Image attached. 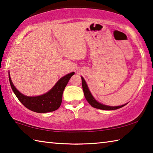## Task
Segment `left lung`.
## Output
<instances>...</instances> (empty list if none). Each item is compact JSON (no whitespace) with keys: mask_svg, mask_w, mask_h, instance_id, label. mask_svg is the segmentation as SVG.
I'll return each mask as SVG.
<instances>
[{"mask_svg":"<svg viewBox=\"0 0 153 153\" xmlns=\"http://www.w3.org/2000/svg\"><path fill=\"white\" fill-rule=\"evenodd\" d=\"M82 77V88H83V91L84 93V96H85V98L87 100V101L89 103L90 105H91L92 107L94 108L100 109V110H116V109L123 108L125 105H122L120 106H108L106 105H103L102 103H99L97 101L95 100V99L93 97V96L92 95L91 92H90L89 89L88 88V86H87L86 82L84 80L83 77Z\"/></svg>","mask_w":153,"mask_h":153,"instance_id":"left-lung-1","label":"left lung"}]
</instances>
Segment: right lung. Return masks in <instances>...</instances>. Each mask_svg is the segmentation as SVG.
I'll list each match as a JSON object with an SVG mask.
<instances>
[{
	"instance_id": "obj_1",
	"label": "right lung",
	"mask_w": 153,
	"mask_h": 153,
	"mask_svg": "<svg viewBox=\"0 0 153 153\" xmlns=\"http://www.w3.org/2000/svg\"><path fill=\"white\" fill-rule=\"evenodd\" d=\"M73 75H74V72L61 77L50 91L37 97H28L22 94L14 86L9 74V79L13 93L26 108L35 112L46 113L55 111L59 108L62 103L64 89Z\"/></svg>"
}]
</instances>
